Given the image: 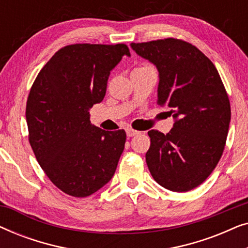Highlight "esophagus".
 I'll list each match as a JSON object with an SVG mask.
<instances>
[{"label": "esophagus", "mask_w": 248, "mask_h": 248, "mask_svg": "<svg viewBox=\"0 0 248 248\" xmlns=\"http://www.w3.org/2000/svg\"><path fill=\"white\" fill-rule=\"evenodd\" d=\"M126 134H127L128 138H131V137H135V135L140 134V132L135 131V130H133V128L128 127V128H126Z\"/></svg>", "instance_id": "1"}]
</instances>
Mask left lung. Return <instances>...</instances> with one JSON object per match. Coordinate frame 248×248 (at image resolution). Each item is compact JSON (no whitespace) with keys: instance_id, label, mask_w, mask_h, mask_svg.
Listing matches in <instances>:
<instances>
[{"instance_id":"8db88e82","label":"left lung","mask_w":248,"mask_h":248,"mask_svg":"<svg viewBox=\"0 0 248 248\" xmlns=\"http://www.w3.org/2000/svg\"><path fill=\"white\" fill-rule=\"evenodd\" d=\"M132 49L159 72L158 105L169 108V133L151 130L145 155L152 177L172 192L201 185L221 158L229 130L228 94L213 63L184 40L132 43Z\"/></svg>"}]
</instances>
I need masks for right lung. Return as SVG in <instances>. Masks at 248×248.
<instances>
[{
	"mask_svg": "<svg viewBox=\"0 0 248 248\" xmlns=\"http://www.w3.org/2000/svg\"><path fill=\"white\" fill-rule=\"evenodd\" d=\"M124 44L63 47L40 70L26 107L29 142L54 185L76 198L93 194L110 181L124 150V130L104 131L90 123L89 109L103 101L110 71Z\"/></svg>",
	"mask_w": 248,
	"mask_h": 248,
	"instance_id": "add662e5",
	"label": "right lung"
}]
</instances>
